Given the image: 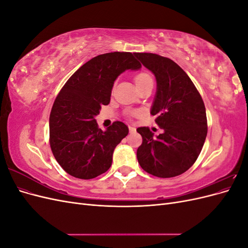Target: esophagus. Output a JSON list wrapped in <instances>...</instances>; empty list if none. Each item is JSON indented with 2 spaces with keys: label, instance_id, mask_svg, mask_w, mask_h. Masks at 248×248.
Listing matches in <instances>:
<instances>
[{
  "label": "esophagus",
  "instance_id": "1",
  "mask_svg": "<svg viewBox=\"0 0 248 248\" xmlns=\"http://www.w3.org/2000/svg\"><path fill=\"white\" fill-rule=\"evenodd\" d=\"M129 132L134 133V132H136V128H134L133 126H129Z\"/></svg>",
  "mask_w": 248,
  "mask_h": 248
}]
</instances>
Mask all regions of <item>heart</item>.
Returning <instances> with one entry per match:
<instances>
[{
    "instance_id": "1",
    "label": "heart",
    "mask_w": 248,
    "mask_h": 248,
    "mask_svg": "<svg viewBox=\"0 0 248 248\" xmlns=\"http://www.w3.org/2000/svg\"><path fill=\"white\" fill-rule=\"evenodd\" d=\"M148 79H152L151 77L149 76V74H147V73H140V74H139V76L136 77V84L137 85L140 84V82L145 81V80H148Z\"/></svg>"
}]
</instances>
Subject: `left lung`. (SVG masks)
Instances as JSON below:
<instances>
[{
	"mask_svg": "<svg viewBox=\"0 0 248 248\" xmlns=\"http://www.w3.org/2000/svg\"><path fill=\"white\" fill-rule=\"evenodd\" d=\"M156 78L151 115L163 133L154 137L139 127L142 138L137 157L141 169L159 178L183 174L196 162L207 137L204 101L186 72L172 60L150 52H136Z\"/></svg>",
	"mask_w": 248,
	"mask_h": 248,
	"instance_id": "left-lung-1",
	"label": "left lung"
}]
</instances>
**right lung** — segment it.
<instances>
[{
	"instance_id": "add662e5",
	"label": "right lung",
	"mask_w": 248,
	"mask_h": 248,
	"mask_svg": "<svg viewBox=\"0 0 248 248\" xmlns=\"http://www.w3.org/2000/svg\"><path fill=\"white\" fill-rule=\"evenodd\" d=\"M131 52H108L90 60L67 80L49 116V142L62 169L78 179H93L111 166L112 153L128 127L114 122L98 128L95 117L110 101L112 86L126 70L141 68Z\"/></svg>"
}]
</instances>
